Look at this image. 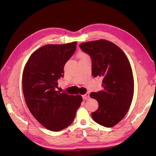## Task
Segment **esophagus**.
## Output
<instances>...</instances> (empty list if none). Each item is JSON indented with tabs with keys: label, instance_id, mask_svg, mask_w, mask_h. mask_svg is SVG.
<instances>
[{
	"label": "esophagus",
	"instance_id": "obj_1",
	"mask_svg": "<svg viewBox=\"0 0 156 156\" xmlns=\"http://www.w3.org/2000/svg\"><path fill=\"white\" fill-rule=\"evenodd\" d=\"M82 97H83V99L84 100H87V99H88L89 98H90V95H89L88 93H87V94H85V95H82Z\"/></svg>",
	"mask_w": 156,
	"mask_h": 156
}]
</instances>
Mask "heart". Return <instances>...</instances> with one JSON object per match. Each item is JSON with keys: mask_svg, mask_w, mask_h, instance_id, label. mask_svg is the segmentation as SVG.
<instances>
[{"mask_svg": "<svg viewBox=\"0 0 156 156\" xmlns=\"http://www.w3.org/2000/svg\"><path fill=\"white\" fill-rule=\"evenodd\" d=\"M79 57H80V58H83V57H87V55L83 53H79Z\"/></svg>", "mask_w": 156, "mask_h": 156, "instance_id": "obj_1", "label": "heart"}]
</instances>
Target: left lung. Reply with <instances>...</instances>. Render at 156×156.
I'll use <instances>...</instances> for the list:
<instances>
[{
	"instance_id": "8db88e82",
	"label": "left lung",
	"mask_w": 156,
	"mask_h": 156,
	"mask_svg": "<svg viewBox=\"0 0 156 156\" xmlns=\"http://www.w3.org/2000/svg\"><path fill=\"white\" fill-rule=\"evenodd\" d=\"M92 59V74L101 76L102 90L92 92L91 98L99 103L92 112L94 121L103 126H114L125 117L134 93L132 69L125 53L116 45L105 40L79 45Z\"/></svg>"
}]
</instances>
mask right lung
<instances>
[{"label": "right lung", "mask_w": 156, "mask_h": 156, "mask_svg": "<svg viewBox=\"0 0 156 156\" xmlns=\"http://www.w3.org/2000/svg\"><path fill=\"white\" fill-rule=\"evenodd\" d=\"M77 42L48 44L30 57L23 74V91L28 108L47 129L59 132L69 126L83 99L57 90L65 64L75 53Z\"/></svg>", "instance_id": "add662e5"}]
</instances>
